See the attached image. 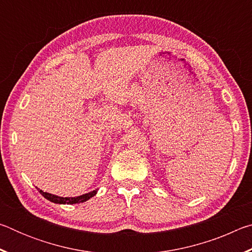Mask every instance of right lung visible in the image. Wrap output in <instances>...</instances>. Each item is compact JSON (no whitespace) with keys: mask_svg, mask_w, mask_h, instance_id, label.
Wrapping results in <instances>:
<instances>
[{"mask_svg":"<svg viewBox=\"0 0 252 252\" xmlns=\"http://www.w3.org/2000/svg\"><path fill=\"white\" fill-rule=\"evenodd\" d=\"M97 190H93L91 192L89 193H85L80 195V197H74V198H63V197H58V195H54V194H51L48 192H43V191L40 190V193L43 195L45 199H48L49 201L51 202H54V203H60V204H73V203H81V202H84L87 201L92 197H94L96 194Z\"/></svg>","mask_w":252,"mask_h":252,"instance_id":"1","label":"right lung"}]
</instances>
